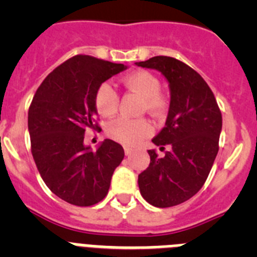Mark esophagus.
I'll use <instances>...</instances> for the list:
<instances>
[{"instance_id":"34e87169","label":"esophagus","mask_w":257,"mask_h":257,"mask_svg":"<svg viewBox=\"0 0 257 257\" xmlns=\"http://www.w3.org/2000/svg\"><path fill=\"white\" fill-rule=\"evenodd\" d=\"M131 153H133V149L128 148V147H124V154H126V156H130Z\"/></svg>"}]
</instances>
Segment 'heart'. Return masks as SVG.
Returning a JSON list of instances; mask_svg holds the SVG:
<instances>
[{
	"label": "heart",
	"instance_id": "heart-1",
	"mask_svg": "<svg viewBox=\"0 0 257 257\" xmlns=\"http://www.w3.org/2000/svg\"><path fill=\"white\" fill-rule=\"evenodd\" d=\"M123 85L128 90L144 97L143 109L154 115L165 113L167 101L161 95V83L154 74L147 70H138L127 74L123 78ZM95 105L101 115H112L117 110L118 95L114 87L109 82L99 86L95 94ZM109 138L126 145H136L152 134V124L145 118L119 117L113 119L106 127Z\"/></svg>",
	"mask_w": 257,
	"mask_h": 257
}]
</instances>
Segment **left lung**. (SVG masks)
Returning a JSON list of instances; mask_svg holds the SVG:
<instances>
[{
	"label": "left lung",
	"instance_id": "8db88e82",
	"mask_svg": "<svg viewBox=\"0 0 257 257\" xmlns=\"http://www.w3.org/2000/svg\"><path fill=\"white\" fill-rule=\"evenodd\" d=\"M161 72L170 87L166 124L152 142L163 157L148 151L151 163L139 175L143 198L156 207H171L192 198L205 184L219 152L221 112L206 81L183 61L154 56L135 63Z\"/></svg>",
	"mask_w": 257,
	"mask_h": 257
}]
</instances>
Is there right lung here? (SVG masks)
<instances>
[{"mask_svg":"<svg viewBox=\"0 0 257 257\" xmlns=\"http://www.w3.org/2000/svg\"><path fill=\"white\" fill-rule=\"evenodd\" d=\"M124 69L123 64L76 55L52 70L33 96L28 112L32 156L47 188L70 205L86 207L105 198L123 160L118 143L105 139L94 152L83 139L86 130L96 126V90Z\"/></svg>","mask_w":257,"mask_h":257,"instance_id":"obj_1","label":"right lung"}]
</instances>
